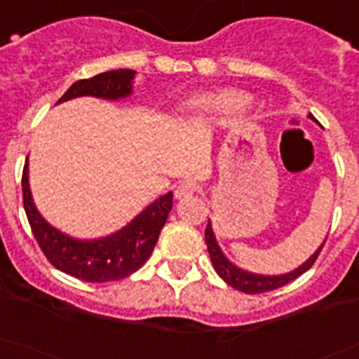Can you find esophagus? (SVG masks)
I'll return each mask as SVG.
<instances>
[{
	"mask_svg": "<svg viewBox=\"0 0 359 359\" xmlns=\"http://www.w3.org/2000/svg\"><path fill=\"white\" fill-rule=\"evenodd\" d=\"M198 187L194 185L192 182H183L180 183V185L176 187V191H174V194H176L177 200H183V198H191L192 194H196Z\"/></svg>",
	"mask_w": 359,
	"mask_h": 359,
	"instance_id": "1",
	"label": "esophagus"
}]
</instances>
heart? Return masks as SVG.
Here are the masks:
<instances>
[{
  "instance_id": "b5f03b06",
  "label": "heart",
  "mask_w": 359,
  "mask_h": 359,
  "mask_svg": "<svg viewBox=\"0 0 359 359\" xmlns=\"http://www.w3.org/2000/svg\"><path fill=\"white\" fill-rule=\"evenodd\" d=\"M205 102L207 104L220 106V108L227 109V111H240V109H244L245 106H248V99H245L244 95H240V93L218 95V97L205 100Z\"/></svg>"
}]
</instances>
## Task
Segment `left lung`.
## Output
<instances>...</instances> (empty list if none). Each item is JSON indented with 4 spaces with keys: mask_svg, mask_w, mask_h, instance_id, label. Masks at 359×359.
I'll return each instance as SVG.
<instances>
[{
    "mask_svg": "<svg viewBox=\"0 0 359 359\" xmlns=\"http://www.w3.org/2000/svg\"><path fill=\"white\" fill-rule=\"evenodd\" d=\"M310 117H312V115H310ZM205 244H207V251H209V255H211V262H212V266H215L216 273L220 275L222 279L226 280L231 288L238 290V292L250 293L251 295V293H264V292H271V290L283 288V286H286L288 283H292V280L297 279L299 275H303L304 271H308V269L312 268L313 262L318 260L319 253H321L325 242H323L321 248H319V250L316 251V253H313L303 266H299L297 269H293V271H290V273L275 275V277L248 273V271H244V269H240V268H236L235 264H231L229 260L226 259V255L222 253L220 248H218V244H216L211 222H209L205 227Z\"/></svg>",
    "mask_w": 359,
    "mask_h": 359,
    "instance_id": "8db88e82",
    "label": "left lung"
}]
</instances>
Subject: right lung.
<instances>
[{"label":"right lung","mask_w":359,"mask_h":359,"mask_svg":"<svg viewBox=\"0 0 359 359\" xmlns=\"http://www.w3.org/2000/svg\"><path fill=\"white\" fill-rule=\"evenodd\" d=\"M135 71L117 69L106 71L91 79L76 80L58 102L91 95L100 99H121L132 93V79ZM23 209L46 259L64 273L86 283H109L126 279L152 255L167 216L172 209V192H168L152 205H148L128 226L111 236L100 240H75L51 227L32 203L29 189L27 163L22 174Z\"/></svg>","instance_id":"obj_1"}]
</instances>
